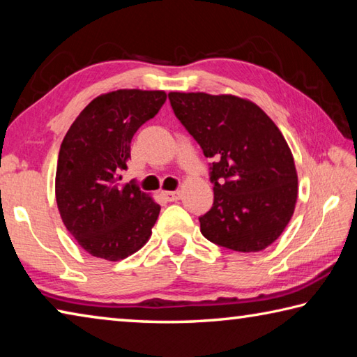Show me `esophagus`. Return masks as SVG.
<instances>
[{
  "label": "esophagus",
  "mask_w": 357,
  "mask_h": 357,
  "mask_svg": "<svg viewBox=\"0 0 357 357\" xmlns=\"http://www.w3.org/2000/svg\"><path fill=\"white\" fill-rule=\"evenodd\" d=\"M162 195H164V198L167 202H178L181 200V192H162Z\"/></svg>",
  "instance_id": "1"
}]
</instances>
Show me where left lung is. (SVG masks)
<instances>
[{
	"instance_id": "left-lung-1",
	"label": "left lung",
	"mask_w": 357,
	"mask_h": 357,
	"mask_svg": "<svg viewBox=\"0 0 357 357\" xmlns=\"http://www.w3.org/2000/svg\"><path fill=\"white\" fill-rule=\"evenodd\" d=\"M176 118L213 157L214 203L202 234L236 252H259L280 236L298 200V173L274 121L252 100L231 94L170 93Z\"/></svg>"
}]
</instances>
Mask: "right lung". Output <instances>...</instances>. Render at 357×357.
I'll return each mask as SVG.
<instances>
[{"mask_svg": "<svg viewBox=\"0 0 357 357\" xmlns=\"http://www.w3.org/2000/svg\"><path fill=\"white\" fill-rule=\"evenodd\" d=\"M165 100V91L100 94L64 137L56 165V204L68 231L89 255L119 261L151 238L160 206L135 184L119 181L135 132Z\"/></svg>", "mask_w": 357, "mask_h": 357, "instance_id": "add662e5", "label": "right lung"}]
</instances>
